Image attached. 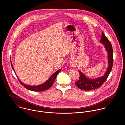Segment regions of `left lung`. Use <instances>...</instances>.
<instances>
[{"label":"left lung","instance_id":"1","mask_svg":"<svg viewBox=\"0 0 125 125\" xmlns=\"http://www.w3.org/2000/svg\"><path fill=\"white\" fill-rule=\"evenodd\" d=\"M102 36L100 42L105 46V48L108 53V66L107 70L103 76L95 79L88 78L81 72L79 71L80 73L79 80L75 82V84L79 89L81 90L88 91L99 89L107 79L112 70L114 60L112 46L110 41L105 36L104 32H102Z\"/></svg>","mask_w":125,"mask_h":125}]
</instances>
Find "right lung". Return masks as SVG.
I'll return each instance as SVG.
<instances>
[{
	"instance_id": "1",
	"label": "right lung",
	"mask_w": 125,
	"mask_h": 125,
	"mask_svg": "<svg viewBox=\"0 0 125 125\" xmlns=\"http://www.w3.org/2000/svg\"><path fill=\"white\" fill-rule=\"evenodd\" d=\"M11 65L12 66V68L13 69V70L15 72L11 62ZM61 69H59L58 71H57L55 73H54L53 74H52V75L51 76V77L46 82H45L43 84H41L40 85H38V86H30V85H26V84L22 83L20 80V79H19V78H18V80H19L20 83L26 89L30 90H32V91H43L49 89L52 86V85H53L54 82L56 78L57 74L59 73L61 71Z\"/></svg>"
}]
</instances>
